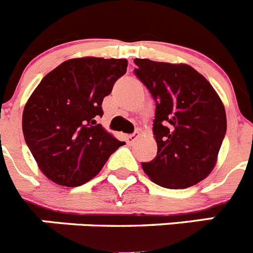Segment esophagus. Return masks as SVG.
<instances>
[{"mask_svg": "<svg viewBox=\"0 0 253 253\" xmlns=\"http://www.w3.org/2000/svg\"><path fill=\"white\" fill-rule=\"evenodd\" d=\"M138 137H139L138 133H133V134H128V135L125 137V139H126V142H128L129 144H131V143H134L138 139Z\"/></svg>", "mask_w": 253, "mask_h": 253, "instance_id": "esophagus-1", "label": "esophagus"}]
</instances>
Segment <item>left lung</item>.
<instances>
[{
	"label": "left lung",
	"instance_id": "obj_1",
	"mask_svg": "<svg viewBox=\"0 0 253 253\" xmlns=\"http://www.w3.org/2000/svg\"><path fill=\"white\" fill-rule=\"evenodd\" d=\"M137 75L156 101L157 156L142 163L154 184L186 189L214 169L227 131L224 105L207 78L189 64L135 58Z\"/></svg>",
	"mask_w": 253,
	"mask_h": 253
}]
</instances>
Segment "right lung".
Masks as SVG:
<instances>
[{"label":"right lung","mask_w":253,"mask_h":253,"mask_svg":"<svg viewBox=\"0 0 253 253\" xmlns=\"http://www.w3.org/2000/svg\"><path fill=\"white\" fill-rule=\"evenodd\" d=\"M126 67V59L73 58L49 72L31 93L22 113V131L49 180L67 187L86 184L123 146L96 119Z\"/></svg>","instance_id":"right-lung-1"}]
</instances>
